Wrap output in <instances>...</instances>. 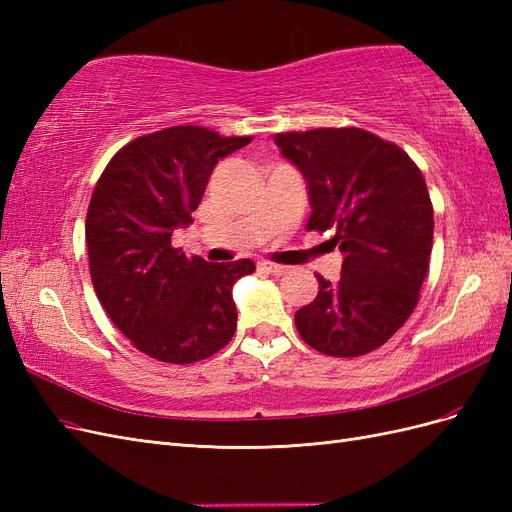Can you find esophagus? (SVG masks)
Instances as JSON below:
<instances>
[{
    "instance_id": "1",
    "label": "esophagus",
    "mask_w": 512,
    "mask_h": 512,
    "mask_svg": "<svg viewBox=\"0 0 512 512\" xmlns=\"http://www.w3.org/2000/svg\"><path fill=\"white\" fill-rule=\"evenodd\" d=\"M258 269H260L262 273H267V275H275V277H280V275H284V273L288 271V267L275 265V262H260Z\"/></svg>"
}]
</instances>
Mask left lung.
I'll use <instances>...</instances> for the list:
<instances>
[{"label":"left lung","mask_w":512,"mask_h":512,"mask_svg":"<svg viewBox=\"0 0 512 512\" xmlns=\"http://www.w3.org/2000/svg\"><path fill=\"white\" fill-rule=\"evenodd\" d=\"M307 183V230H333L342 277L316 275V299L294 314L307 346L361 356L382 346L416 307L429 269L433 207L404 149L361 128L275 134Z\"/></svg>","instance_id":"8db88e82"}]
</instances>
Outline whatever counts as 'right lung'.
<instances>
[{"label":"right lung","instance_id":"right-lung-1","mask_svg":"<svg viewBox=\"0 0 512 512\" xmlns=\"http://www.w3.org/2000/svg\"><path fill=\"white\" fill-rule=\"evenodd\" d=\"M250 143L166 128L119 149L96 183L85 222L91 282L115 327L151 359L196 363L235 335L232 286L254 262L185 258L170 239L192 222L215 164Z\"/></svg>","mask_w":512,"mask_h":512}]
</instances>
